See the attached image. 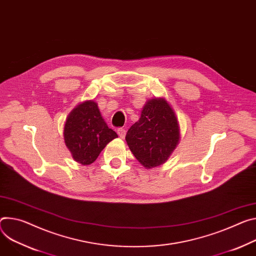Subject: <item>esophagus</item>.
Segmentation results:
<instances>
[{
	"label": "esophagus",
	"instance_id": "obj_1",
	"mask_svg": "<svg viewBox=\"0 0 256 256\" xmlns=\"http://www.w3.org/2000/svg\"><path fill=\"white\" fill-rule=\"evenodd\" d=\"M118 136H120V138H124L126 132L124 128H118Z\"/></svg>",
	"mask_w": 256,
	"mask_h": 256
}]
</instances>
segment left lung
<instances>
[{"label": "left lung", "instance_id": "obj_1", "mask_svg": "<svg viewBox=\"0 0 256 256\" xmlns=\"http://www.w3.org/2000/svg\"><path fill=\"white\" fill-rule=\"evenodd\" d=\"M180 140L178 120L166 98L148 100L126 136L130 150L147 170L166 162Z\"/></svg>", "mask_w": 256, "mask_h": 256}]
</instances>
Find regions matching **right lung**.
Masks as SVG:
<instances>
[{"instance_id": "add662e5", "label": "right lung", "mask_w": 256, "mask_h": 256, "mask_svg": "<svg viewBox=\"0 0 256 256\" xmlns=\"http://www.w3.org/2000/svg\"><path fill=\"white\" fill-rule=\"evenodd\" d=\"M63 136L74 160L82 166H90L106 145L118 136L108 128L98 104L94 100H86L69 112Z\"/></svg>"}]
</instances>
